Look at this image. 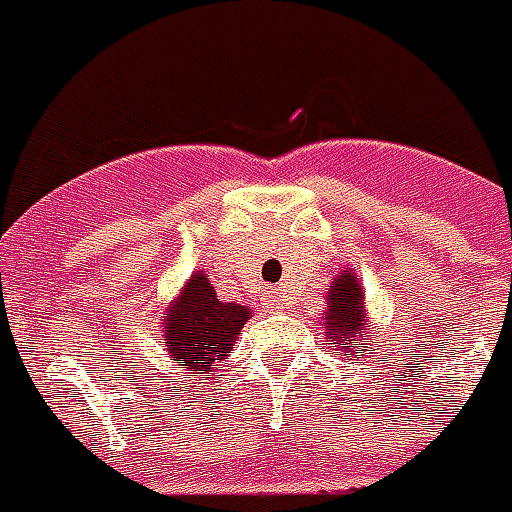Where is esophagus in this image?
<instances>
[{
	"instance_id": "obj_1",
	"label": "esophagus",
	"mask_w": 512,
	"mask_h": 512,
	"mask_svg": "<svg viewBox=\"0 0 512 512\" xmlns=\"http://www.w3.org/2000/svg\"><path fill=\"white\" fill-rule=\"evenodd\" d=\"M279 304H282V298L276 293H268V306H271V309H279Z\"/></svg>"
}]
</instances>
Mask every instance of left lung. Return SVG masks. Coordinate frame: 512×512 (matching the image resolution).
<instances>
[{
  "instance_id": "8db88e82",
  "label": "left lung",
  "mask_w": 512,
  "mask_h": 512,
  "mask_svg": "<svg viewBox=\"0 0 512 512\" xmlns=\"http://www.w3.org/2000/svg\"><path fill=\"white\" fill-rule=\"evenodd\" d=\"M366 331L363 323V290L352 274H342L333 282L328 293V312H325V333L331 344H342L347 358H352L358 336Z\"/></svg>"
}]
</instances>
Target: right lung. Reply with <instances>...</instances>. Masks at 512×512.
I'll list each match as a JSON object with an SVG mask.
<instances>
[{
	"mask_svg": "<svg viewBox=\"0 0 512 512\" xmlns=\"http://www.w3.org/2000/svg\"><path fill=\"white\" fill-rule=\"evenodd\" d=\"M249 320V309L222 304L206 274L189 276L179 301L165 317V347L170 361H179L189 374H208L233 347L238 331Z\"/></svg>",
	"mask_w": 512,
	"mask_h": 512,
	"instance_id": "add662e5",
	"label": "right lung"
}]
</instances>
